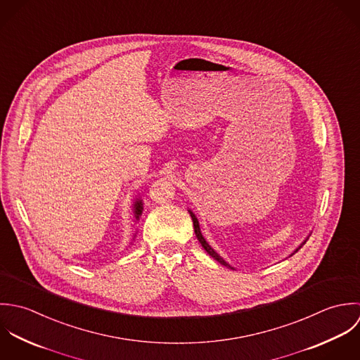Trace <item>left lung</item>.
I'll return each mask as SVG.
<instances>
[{
  "label": "left lung",
  "instance_id": "left-lung-1",
  "mask_svg": "<svg viewBox=\"0 0 360 360\" xmlns=\"http://www.w3.org/2000/svg\"><path fill=\"white\" fill-rule=\"evenodd\" d=\"M189 213H191L192 221H193V226H195V233H196V238L199 239V242L202 243V246L205 248V250H206V252H207V253H209V255H210L213 259H216L218 263H221L222 266H225V267H229V269H232V270H233V267H231V266H229V264H228V263H226V262H225V260H224V259H222V257H221V256L217 253L216 250H214V249H213V248H212V246L207 243V240L205 239V236H203V235H202V232H200V226H199V221H198V218H196V216H195V214H193L191 210H189ZM304 242H306V240H304ZM304 242H303V243H304ZM300 248H302V246H299L297 249H300ZM297 249H296V252H297Z\"/></svg>",
  "mask_w": 360,
  "mask_h": 360
}]
</instances>
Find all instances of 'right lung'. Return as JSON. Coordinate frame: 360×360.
Segmentation results:
<instances>
[{
	"mask_svg": "<svg viewBox=\"0 0 360 360\" xmlns=\"http://www.w3.org/2000/svg\"><path fill=\"white\" fill-rule=\"evenodd\" d=\"M134 209H135V217H136V219H139V217L142 216V210H143L142 200H136L135 205H134Z\"/></svg>",
	"mask_w": 360,
	"mask_h": 360,
	"instance_id": "add662e5",
	"label": "right lung"
}]
</instances>
